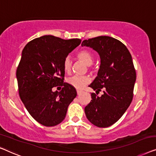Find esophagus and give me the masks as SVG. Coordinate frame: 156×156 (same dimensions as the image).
I'll use <instances>...</instances> for the list:
<instances>
[{
  "instance_id": "34e87169",
  "label": "esophagus",
  "mask_w": 156,
  "mask_h": 156,
  "mask_svg": "<svg viewBox=\"0 0 156 156\" xmlns=\"http://www.w3.org/2000/svg\"><path fill=\"white\" fill-rule=\"evenodd\" d=\"M81 93H82V91L80 90H77V94H78V95H80Z\"/></svg>"
}]
</instances>
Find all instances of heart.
Returning a JSON list of instances; mask_svg holds the SVG:
<instances>
[{
    "instance_id": "obj_1",
    "label": "heart",
    "mask_w": 156,
    "mask_h": 156,
    "mask_svg": "<svg viewBox=\"0 0 156 156\" xmlns=\"http://www.w3.org/2000/svg\"><path fill=\"white\" fill-rule=\"evenodd\" d=\"M76 56H77L79 60L82 61L83 63H84L85 65L88 66L92 65L94 60L93 55L87 50H81V51H78ZM63 66V69H64V71L66 73L70 72L72 66V61L69 57H66L64 59ZM67 82L71 86L78 89H81L90 82V78L87 77V76H71V78H68Z\"/></svg>"
}]
</instances>
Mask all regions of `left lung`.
Wrapping results in <instances>:
<instances>
[{
	"instance_id": "obj_1",
	"label": "left lung",
	"mask_w": 156,
	"mask_h": 156,
	"mask_svg": "<svg viewBox=\"0 0 156 156\" xmlns=\"http://www.w3.org/2000/svg\"><path fill=\"white\" fill-rule=\"evenodd\" d=\"M82 47L92 48L99 54L98 76L89 85L96 93L85 107L87 119L98 127H108L117 122L130 105L136 82L132 57L126 46L113 37L100 36L85 39Z\"/></svg>"
}]
</instances>
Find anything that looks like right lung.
<instances>
[{
    "mask_svg": "<svg viewBox=\"0 0 156 156\" xmlns=\"http://www.w3.org/2000/svg\"><path fill=\"white\" fill-rule=\"evenodd\" d=\"M80 42V39L44 35L30 41L23 50L16 72L19 95L30 115L44 126L60 124L77 95L73 86L63 83V64ZM58 85L64 87L54 92L52 88Z\"/></svg>",
    "mask_w": 156,
    "mask_h": 156,
    "instance_id": "add662e5",
    "label": "right lung"
}]
</instances>
